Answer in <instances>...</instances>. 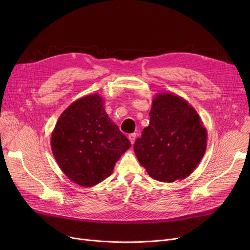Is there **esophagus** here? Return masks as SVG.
Returning <instances> with one entry per match:
<instances>
[{
  "mask_svg": "<svg viewBox=\"0 0 250 250\" xmlns=\"http://www.w3.org/2000/svg\"><path fill=\"white\" fill-rule=\"evenodd\" d=\"M136 138H137L136 134H129L128 135V140H129V142H130V144H132V145H134V144H135Z\"/></svg>",
  "mask_w": 250,
  "mask_h": 250,
  "instance_id": "1",
  "label": "esophagus"
}]
</instances>
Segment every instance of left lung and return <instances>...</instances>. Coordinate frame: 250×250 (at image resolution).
I'll list each match as a JSON object with an SVG mask.
<instances>
[{"instance_id": "8db88e82", "label": "left lung", "mask_w": 250, "mask_h": 250, "mask_svg": "<svg viewBox=\"0 0 250 250\" xmlns=\"http://www.w3.org/2000/svg\"><path fill=\"white\" fill-rule=\"evenodd\" d=\"M150 125L134 151L148 174L161 182L189 176L207 149V129L200 115L182 97L158 93L152 101Z\"/></svg>"}]
</instances>
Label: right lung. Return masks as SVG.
<instances>
[{"mask_svg": "<svg viewBox=\"0 0 250 250\" xmlns=\"http://www.w3.org/2000/svg\"><path fill=\"white\" fill-rule=\"evenodd\" d=\"M50 145L63 174L84 188L108 177L130 148L129 141L105 112L99 94L76 100L61 114Z\"/></svg>", "mask_w": 250, "mask_h": 250, "instance_id": "obj_1", "label": "right lung"}]
</instances>
